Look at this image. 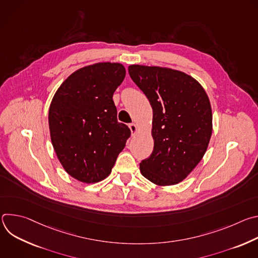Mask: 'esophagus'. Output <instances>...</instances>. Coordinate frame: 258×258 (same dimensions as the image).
I'll use <instances>...</instances> for the list:
<instances>
[{"label":"esophagus","mask_w":258,"mask_h":258,"mask_svg":"<svg viewBox=\"0 0 258 258\" xmlns=\"http://www.w3.org/2000/svg\"><path fill=\"white\" fill-rule=\"evenodd\" d=\"M130 130H131L132 134L135 135V134L138 132V126H137V124H136V123H131V124H130Z\"/></svg>","instance_id":"obj_1"}]
</instances>
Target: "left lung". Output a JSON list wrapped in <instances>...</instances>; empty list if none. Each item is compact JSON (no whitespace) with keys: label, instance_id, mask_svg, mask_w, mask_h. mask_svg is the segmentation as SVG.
Here are the masks:
<instances>
[{"label":"left lung","instance_id":"1","mask_svg":"<svg viewBox=\"0 0 258 258\" xmlns=\"http://www.w3.org/2000/svg\"><path fill=\"white\" fill-rule=\"evenodd\" d=\"M134 83L152 110V154L141 173L158 186L185 179L203 158L212 134L211 105L203 87L187 73L159 66L130 65Z\"/></svg>","mask_w":258,"mask_h":258}]
</instances>
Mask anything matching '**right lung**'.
I'll return each mask as SVG.
<instances>
[{"label":"right lung","instance_id":"obj_1","mask_svg":"<svg viewBox=\"0 0 258 258\" xmlns=\"http://www.w3.org/2000/svg\"><path fill=\"white\" fill-rule=\"evenodd\" d=\"M120 63L100 62L70 75L49 109L52 145L65 171L80 181L106 178L131 136L117 121L113 93L123 82Z\"/></svg>","mask_w":258,"mask_h":258}]
</instances>
